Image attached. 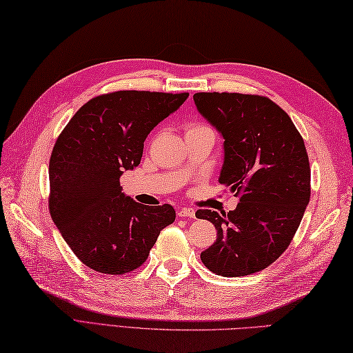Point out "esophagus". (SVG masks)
I'll return each mask as SVG.
<instances>
[{"label": "esophagus", "mask_w": 353, "mask_h": 353, "mask_svg": "<svg viewBox=\"0 0 353 353\" xmlns=\"http://www.w3.org/2000/svg\"><path fill=\"white\" fill-rule=\"evenodd\" d=\"M178 217L194 219L196 217V211L193 208H181V210H178Z\"/></svg>", "instance_id": "obj_1"}]
</instances>
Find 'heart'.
<instances>
[{
	"label": "heart",
	"instance_id": "1",
	"mask_svg": "<svg viewBox=\"0 0 353 353\" xmlns=\"http://www.w3.org/2000/svg\"><path fill=\"white\" fill-rule=\"evenodd\" d=\"M197 130H211L208 125H203V124H190L187 127V133L188 132H197Z\"/></svg>",
	"mask_w": 353,
	"mask_h": 353
}]
</instances>
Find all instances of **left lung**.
Listing matches in <instances>:
<instances>
[{
    "label": "left lung",
    "instance_id": "1",
    "mask_svg": "<svg viewBox=\"0 0 353 353\" xmlns=\"http://www.w3.org/2000/svg\"><path fill=\"white\" fill-rule=\"evenodd\" d=\"M199 114L223 136L219 183L239 196L234 211L199 210L217 239L201 253L217 276L265 270L289 247L310 201V163L289 115L272 100L239 92H196Z\"/></svg>",
    "mask_w": 353,
    "mask_h": 353
}]
</instances>
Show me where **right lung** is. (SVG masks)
<instances>
[{"mask_svg":"<svg viewBox=\"0 0 353 353\" xmlns=\"http://www.w3.org/2000/svg\"><path fill=\"white\" fill-rule=\"evenodd\" d=\"M188 94L115 91L76 112L49 160V211L64 241L88 268L121 276L147 261L160 230L175 220L170 205L125 196L124 170L141 163L150 132Z\"/></svg>","mask_w":353,"mask_h":353,"instance_id":"1","label":"right lung"}]
</instances>
